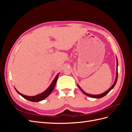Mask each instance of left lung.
<instances>
[{"instance_id": "obj_1", "label": "left lung", "mask_w": 132, "mask_h": 132, "mask_svg": "<svg viewBox=\"0 0 132 132\" xmlns=\"http://www.w3.org/2000/svg\"><path fill=\"white\" fill-rule=\"evenodd\" d=\"M118 61H117V70H116V80H115V81H114V84H113V85L108 90H107L106 92H105V93H102V94H100V95H91V94H87V93H85L84 91L81 89V87H80L79 85H78V86H79V89L81 90V91L82 92V93L84 94H85L86 95H87V96H89V97H93V98H101V97H103V96H105V95H106L108 93H109V92L112 89L113 87H114V86H115V85H116V82H117V78H118Z\"/></svg>"}]
</instances>
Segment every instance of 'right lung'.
Listing matches in <instances>:
<instances>
[{"instance_id":"1","label":"right lung","mask_w":132,"mask_h":132,"mask_svg":"<svg viewBox=\"0 0 132 132\" xmlns=\"http://www.w3.org/2000/svg\"><path fill=\"white\" fill-rule=\"evenodd\" d=\"M59 74H58L57 75V76L55 77V78L53 80L52 82L51 83L50 86L48 87V89L44 91L43 93L39 94V95L34 96H26V95H23L21 93H20L19 92H18L16 90L17 93L19 94L21 96H22L23 98H25V99L27 100L30 101H32V102H38V101H42V100H43L46 98L47 96H48L50 94L52 93V91H53V89L54 88V87L55 86V84H56V82H57V79H58V76H59Z\"/></svg>"}]
</instances>
